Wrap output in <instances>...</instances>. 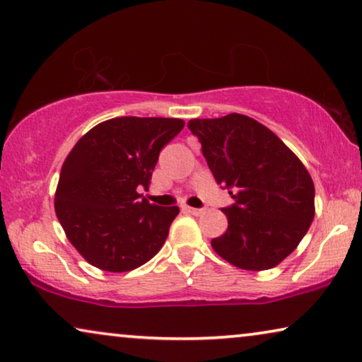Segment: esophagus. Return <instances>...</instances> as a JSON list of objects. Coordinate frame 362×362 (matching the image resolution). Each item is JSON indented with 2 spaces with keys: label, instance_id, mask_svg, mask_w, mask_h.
<instances>
[{
  "label": "esophagus",
  "instance_id": "1",
  "mask_svg": "<svg viewBox=\"0 0 362 362\" xmlns=\"http://www.w3.org/2000/svg\"><path fill=\"white\" fill-rule=\"evenodd\" d=\"M183 211H185V213H188V215H193V216H200V215H203V211H205V210H202V208H192V206H183Z\"/></svg>",
  "mask_w": 362,
  "mask_h": 362
}]
</instances>
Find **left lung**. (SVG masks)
<instances>
[{
  "mask_svg": "<svg viewBox=\"0 0 362 362\" xmlns=\"http://www.w3.org/2000/svg\"><path fill=\"white\" fill-rule=\"evenodd\" d=\"M218 185L234 203L221 208L228 230L211 247L233 266L266 271L281 264L307 234L315 216L308 170L274 132L249 116L231 113L190 119Z\"/></svg>",
  "mask_w": 362,
  "mask_h": 362,
  "instance_id": "obj_1",
  "label": "left lung"
}]
</instances>
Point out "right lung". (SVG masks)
Here are the masks:
<instances>
[{
    "label": "right lung",
    "instance_id": "right-lung-1",
    "mask_svg": "<svg viewBox=\"0 0 362 362\" xmlns=\"http://www.w3.org/2000/svg\"><path fill=\"white\" fill-rule=\"evenodd\" d=\"M177 118L121 116L96 124L60 170L55 213L91 266L128 272L164 246L179 206L151 205L147 188L162 147L183 129Z\"/></svg>",
    "mask_w": 362,
    "mask_h": 362
}]
</instances>
